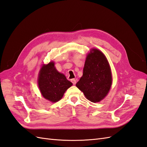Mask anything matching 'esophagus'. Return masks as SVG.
<instances>
[{
  "instance_id": "34e87169",
  "label": "esophagus",
  "mask_w": 147,
  "mask_h": 147,
  "mask_svg": "<svg viewBox=\"0 0 147 147\" xmlns=\"http://www.w3.org/2000/svg\"><path fill=\"white\" fill-rule=\"evenodd\" d=\"M71 81L72 82V83H73L74 85H75V84H76V80H75V79H72V80H71Z\"/></svg>"
}]
</instances>
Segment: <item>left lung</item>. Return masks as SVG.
Returning a JSON list of instances; mask_svg holds the SVG:
<instances>
[{
    "instance_id": "left-lung-1",
    "label": "left lung",
    "mask_w": 147,
    "mask_h": 147,
    "mask_svg": "<svg viewBox=\"0 0 147 147\" xmlns=\"http://www.w3.org/2000/svg\"><path fill=\"white\" fill-rule=\"evenodd\" d=\"M112 82L109 64L103 53L96 48L88 54L83 74L76 86L86 99L98 102L106 97Z\"/></svg>"
}]
</instances>
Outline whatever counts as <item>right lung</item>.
Masks as SVG:
<instances>
[{
    "mask_svg": "<svg viewBox=\"0 0 147 147\" xmlns=\"http://www.w3.org/2000/svg\"><path fill=\"white\" fill-rule=\"evenodd\" d=\"M38 84L41 95L52 102H56L61 99L66 90L73 85L65 75L56 70L53 61L41 67Z\"/></svg>",
    "mask_w": 147,
    "mask_h": 147,
    "instance_id": "obj_1",
    "label": "right lung"
}]
</instances>
